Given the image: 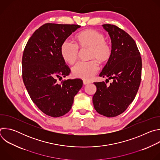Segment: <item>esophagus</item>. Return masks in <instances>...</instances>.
I'll use <instances>...</instances> for the list:
<instances>
[{"label":"esophagus","instance_id":"obj_1","mask_svg":"<svg viewBox=\"0 0 160 160\" xmlns=\"http://www.w3.org/2000/svg\"><path fill=\"white\" fill-rule=\"evenodd\" d=\"M83 85H87V84H88V83H90V82H88V81H86V80H83Z\"/></svg>","mask_w":160,"mask_h":160}]
</instances>
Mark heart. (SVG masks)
I'll return each instance as SVG.
<instances>
[{"instance_id":"heart-1","label":"heart","mask_w":160,"mask_h":160,"mask_svg":"<svg viewBox=\"0 0 160 160\" xmlns=\"http://www.w3.org/2000/svg\"><path fill=\"white\" fill-rule=\"evenodd\" d=\"M78 45L72 40H64L61 45V55L64 61L73 64L78 58L79 48L89 49V61H80L72 68L75 77L90 80L99 70V64L107 62L111 56L110 45L106 41V38L102 33L95 30H86L77 35Z\"/></svg>"}]
</instances>
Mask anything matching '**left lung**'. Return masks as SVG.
<instances>
[{
    "instance_id": "8db88e82",
    "label": "left lung",
    "mask_w": 160,
    "mask_h": 160,
    "mask_svg": "<svg viewBox=\"0 0 160 160\" xmlns=\"http://www.w3.org/2000/svg\"><path fill=\"white\" fill-rule=\"evenodd\" d=\"M102 27L111 40V56L99 76L112 79V82L109 86L104 82H94L97 90L92 101L98 113L115 117L127 109L138 92L142 59L134 40L127 32L113 25Z\"/></svg>"
}]
</instances>
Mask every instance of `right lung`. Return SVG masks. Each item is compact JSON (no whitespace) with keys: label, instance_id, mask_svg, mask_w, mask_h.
Instances as JSON below:
<instances>
[{"label":"right lung","instance_id":"1","mask_svg":"<svg viewBox=\"0 0 160 160\" xmlns=\"http://www.w3.org/2000/svg\"><path fill=\"white\" fill-rule=\"evenodd\" d=\"M78 25L46 23L28 40L22 58V80L32 101L45 115L63 116L83 85L78 78L57 83L70 73L61 55L62 42L75 32Z\"/></svg>","mask_w":160,"mask_h":160}]
</instances>
